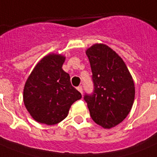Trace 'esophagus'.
<instances>
[{"instance_id": "obj_1", "label": "esophagus", "mask_w": 157, "mask_h": 157, "mask_svg": "<svg viewBox=\"0 0 157 157\" xmlns=\"http://www.w3.org/2000/svg\"><path fill=\"white\" fill-rule=\"evenodd\" d=\"M76 89H77V90H78L81 94L83 93V89H82V87H81V86H78V87H77Z\"/></svg>"}]
</instances>
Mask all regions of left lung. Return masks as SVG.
Segmentation results:
<instances>
[{
	"instance_id": "8db88e82",
	"label": "left lung",
	"mask_w": 157,
	"mask_h": 157,
	"mask_svg": "<svg viewBox=\"0 0 157 157\" xmlns=\"http://www.w3.org/2000/svg\"><path fill=\"white\" fill-rule=\"evenodd\" d=\"M86 54L94 90L84 99L94 121L110 129L123 121L131 110L135 95L134 80L123 59L107 45L94 44Z\"/></svg>"
}]
</instances>
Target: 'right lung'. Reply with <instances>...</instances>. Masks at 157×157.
<instances>
[{
	"instance_id": "obj_1",
	"label": "right lung",
	"mask_w": 157,
	"mask_h": 157,
	"mask_svg": "<svg viewBox=\"0 0 157 157\" xmlns=\"http://www.w3.org/2000/svg\"><path fill=\"white\" fill-rule=\"evenodd\" d=\"M65 57L49 54L33 68L23 89V103L38 123L52 125L68 115L74 102L81 94L71 85L70 76L62 67Z\"/></svg>"
}]
</instances>
